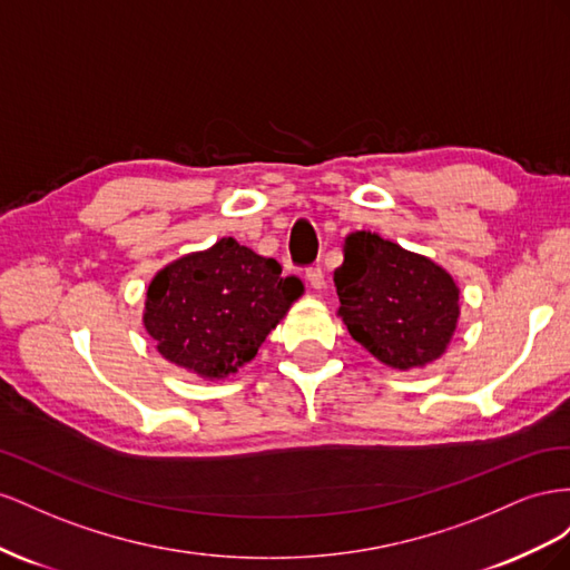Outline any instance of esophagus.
I'll list each match as a JSON object with an SVG mask.
<instances>
[{
	"instance_id": "esophagus-1",
	"label": "esophagus",
	"mask_w": 570,
	"mask_h": 570,
	"mask_svg": "<svg viewBox=\"0 0 570 570\" xmlns=\"http://www.w3.org/2000/svg\"><path fill=\"white\" fill-rule=\"evenodd\" d=\"M305 279L311 282L313 288H322L324 286V272H322V267H307L305 269Z\"/></svg>"
}]
</instances>
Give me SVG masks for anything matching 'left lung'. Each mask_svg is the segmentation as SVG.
Listing matches in <instances>:
<instances>
[{
	"label": "left lung",
	"mask_w": 570,
	"mask_h": 570,
	"mask_svg": "<svg viewBox=\"0 0 570 570\" xmlns=\"http://www.w3.org/2000/svg\"><path fill=\"white\" fill-rule=\"evenodd\" d=\"M334 286L351 336L394 370L436 361L456 332L459 288L451 274L377 234L346 238Z\"/></svg>",
	"instance_id": "obj_1"
}]
</instances>
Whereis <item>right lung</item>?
Masks as SVG:
<instances>
[{
    "label": "right lung",
    "mask_w": 570,
    "mask_h": 570,
    "mask_svg": "<svg viewBox=\"0 0 570 570\" xmlns=\"http://www.w3.org/2000/svg\"><path fill=\"white\" fill-rule=\"evenodd\" d=\"M301 294L303 282L282 276L274 257L222 238L157 272L142 322L167 361L222 380L253 361Z\"/></svg>",
    "instance_id": "add662e5"
}]
</instances>
